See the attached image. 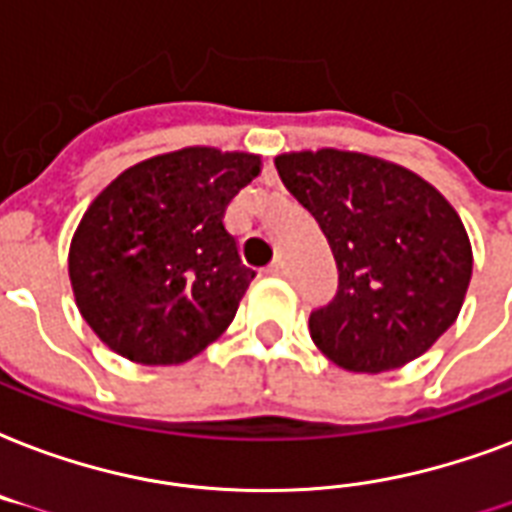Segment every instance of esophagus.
I'll return each instance as SVG.
<instances>
[{"instance_id":"obj_1","label":"esophagus","mask_w":512,"mask_h":512,"mask_svg":"<svg viewBox=\"0 0 512 512\" xmlns=\"http://www.w3.org/2000/svg\"><path fill=\"white\" fill-rule=\"evenodd\" d=\"M267 275L269 277H285V275H288V267H285V261L283 259L272 261V264L267 267Z\"/></svg>"}]
</instances>
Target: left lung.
<instances>
[{
    "instance_id": "1",
    "label": "left lung",
    "mask_w": 512,
    "mask_h": 512,
    "mask_svg": "<svg viewBox=\"0 0 512 512\" xmlns=\"http://www.w3.org/2000/svg\"><path fill=\"white\" fill-rule=\"evenodd\" d=\"M285 189L315 216L336 269L334 301L310 336L336 366L379 374L419 358L457 320L473 275L459 213L414 170L318 149L275 157Z\"/></svg>"
}]
</instances>
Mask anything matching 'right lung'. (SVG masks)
<instances>
[{
    "label": "right lung",
    "instance_id": "add662e5",
    "mask_svg": "<svg viewBox=\"0 0 512 512\" xmlns=\"http://www.w3.org/2000/svg\"><path fill=\"white\" fill-rule=\"evenodd\" d=\"M261 157L184 146L122 170L69 245V280L85 323L141 366H178L235 320L256 277L224 227L229 200Z\"/></svg>",
    "mask_w": 512,
    "mask_h": 512
}]
</instances>
